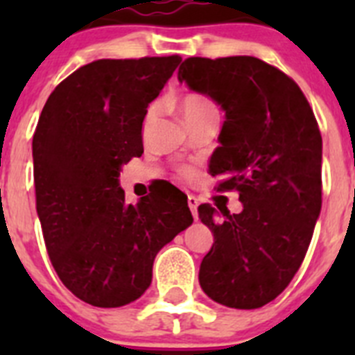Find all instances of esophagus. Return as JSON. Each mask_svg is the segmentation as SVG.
<instances>
[{
	"mask_svg": "<svg viewBox=\"0 0 355 355\" xmlns=\"http://www.w3.org/2000/svg\"><path fill=\"white\" fill-rule=\"evenodd\" d=\"M197 206H199V199L196 196H188V208L192 211L193 218L197 220Z\"/></svg>",
	"mask_w": 355,
	"mask_h": 355,
	"instance_id": "34e87169",
	"label": "esophagus"
}]
</instances>
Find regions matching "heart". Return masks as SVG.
Returning a JSON list of instances; mask_svg holds the SVG:
<instances>
[{
  "instance_id": "1",
  "label": "heart",
  "mask_w": 355,
  "mask_h": 355,
  "mask_svg": "<svg viewBox=\"0 0 355 355\" xmlns=\"http://www.w3.org/2000/svg\"><path fill=\"white\" fill-rule=\"evenodd\" d=\"M158 112H159L158 105L149 106L146 117H144V131L149 130V126L153 124V122H155ZM180 114H181V117H183L184 124H188V122L197 121V119H202L209 114H218V110H216L215 103H213L209 97L202 96V94H197V92H188L180 99ZM183 175H188V178H190V175H192V171L184 168Z\"/></svg>"
}]
</instances>
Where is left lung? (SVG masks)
Masks as SVG:
<instances>
[{
	"mask_svg": "<svg viewBox=\"0 0 355 355\" xmlns=\"http://www.w3.org/2000/svg\"><path fill=\"white\" fill-rule=\"evenodd\" d=\"M178 80L225 112L209 174L243 205L233 215L197 209L213 233L200 288L222 306L256 309L290 284L311 241L322 209L318 124L299 85L254 56L187 58Z\"/></svg>",
	"mask_w": 355,
	"mask_h": 355,
	"instance_id": "8db88e82",
	"label": "left lung"
}]
</instances>
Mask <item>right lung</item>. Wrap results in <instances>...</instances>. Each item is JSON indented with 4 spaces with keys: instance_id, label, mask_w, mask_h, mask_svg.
<instances>
[{
    "instance_id": "1",
    "label": "right lung",
    "mask_w": 355,
    "mask_h": 355,
    "mask_svg": "<svg viewBox=\"0 0 355 355\" xmlns=\"http://www.w3.org/2000/svg\"><path fill=\"white\" fill-rule=\"evenodd\" d=\"M181 56L96 60L48 97L33 135L37 215L62 283L83 302L142 297L156 254L193 222L180 190L126 205L122 165L144 153L147 106Z\"/></svg>"
}]
</instances>
